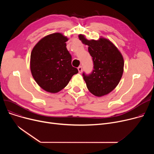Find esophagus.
I'll list each match as a JSON object with an SVG mask.
<instances>
[{"instance_id": "esophagus-1", "label": "esophagus", "mask_w": 154, "mask_h": 154, "mask_svg": "<svg viewBox=\"0 0 154 154\" xmlns=\"http://www.w3.org/2000/svg\"><path fill=\"white\" fill-rule=\"evenodd\" d=\"M78 70H79V73H81L82 71V66H79L78 67Z\"/></svg>"}]
</instances>
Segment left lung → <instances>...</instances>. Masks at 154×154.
Here are the masks:
<instances>
[{
	"label": "left lung",
	"instance_id": "obj_1",
	"mask_svg": "<svg viewBox=\"0 0 154 154\" xmlns=\"http://www.w3.org/2000/svg\"><path fill=\"white\" fill-rule=\"evenodd\" d=\"M79 38L88 46V51L94 63L91 74H82L88 90L97 97L109 94L122 78L124 66L122 55L107 38L101 37L97 40H89L82 34H80Z\"/></svg>",
	"mask_w": 154,
	"mask_h": 154
}]
</instances>
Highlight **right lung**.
Segmentation results:
<instances>
[{"mask_svg":"<svg viewBox=\"0 0 154 154\" xmlns=\"http://www.w3.org/2000/svg\"><path fill=\"white\" fill-rule=\"evenodd\" d=\"M68 38L60 33L48 35L34 46L30 55V70L37 84L44 91L57 93L78 73L72 67L67 49Z\"/></svg>","mask_w":154,"mask_h":154,"instance_id":"add662e5","label":"right lung"}]
</instances>
